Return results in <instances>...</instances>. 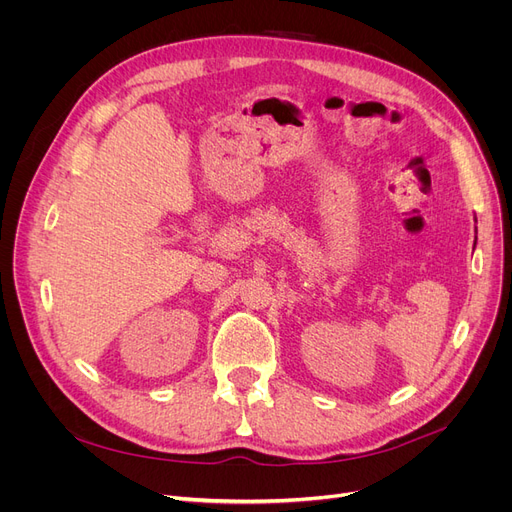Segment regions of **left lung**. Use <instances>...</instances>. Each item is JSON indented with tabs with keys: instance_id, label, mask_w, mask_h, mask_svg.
I'll return each mask as SVG.
<instances>
[{
	"instance_id": "1",
	"label": "left lung",
	"mask_w": 512,
	"mask_h": 512,
	"mask_svg": "<svg viewBox=\"0 0 512 512\" xmlns=\"http://www.w3.org/2000/svg\"><path fill=\"white\" fill-rule=\"evenodd\" d=\"M475 240H477V238H475Z\"/></svg>"
}]
</instances>
